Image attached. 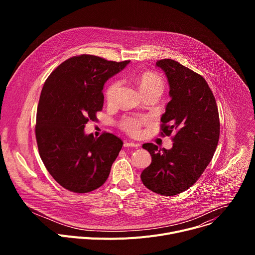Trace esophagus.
Listing matches in <instances>:
<instances>
[{
    "label": "esophagus",
    "mask_w": 255,
    "mask_h": 255,
    "mask_svg": "<svg viewBox=\"0 0 255 255\" xmlns=\"http://www.w3.org/2000/svg\"><path fill=\"white\" fill-rule=\"evenodd\" d=\"M138 146H139L138 143H134V142H130V141L124 142V147H138Z\"/></svg>",
    "instance_id": "esophagus-1"
}]
</instances>
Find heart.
Here are the masks:
<instances>
[{
	"mask_svg": "<svg viewBox=\"0 0 255 255\" xmlns=\"http://www.w3.org/2000/svg\"><path fill=\"white\" fill-rule=\"evenodd\" d=\"M135 81L139 85L142 93L145 95H147L149 93H159L162 94L164 90V82L161 79L160 76L153 71H143L141 74L137 75L135 77ZM120 88V83L117 80L112 81L110 84L108 85L106 92H105V97L106 100L109 104L114 103L116 100L118 91ZM146 122V120L143 118H133V117H126L120 122V127L122 130L127 132L130 135H138L140 133V129L142 125Z\"/></svg>",
	"mask_w": 255,
	"mask_h": 255,
	"instance_id": "1",
	"label": "heart"
}]
</instances>
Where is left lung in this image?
I'll return each mask as SVG.
<instances>
[{
    "label": "left lung",
    "instance_id": "8db88e82",
    "mask_svg": "<svg viewBox=\"0 0 255 255\" xmlns=\"http://www.w3.org/2000/svg\"><path fill=\"white\" fill-rule=\"evenodd\" d=\"M156 65L165 72L171 97L160 119V135L173 134V144L171 149L142 145L151 163L141 180L158 195L174 196L191 188L212 160L220 136L219 112L201 75L172 59L157 60Z\"/></svg>",
    "mask_w": 255,
    "mask_h": 255
}]
</instances>
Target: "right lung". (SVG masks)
<instances>
[{
    "label": "right lung",
    "instance_id": "obj_1",
    "mask_svg": "<svg viewBox=\"0 0 255 255\" xmlns=\"http://www.w3.org/2000/svg\"><path fill=\"white\" fill-rule=\"evenodd\" d=\"M129 62L77 55L59 64L44 83L36 115V141L48 172L70 192L90 193L104 185L123 146L112 133L95 138L84 129L102 111L104 84Z\"/></svg>",
    "mask_w": 255,
    "mask_h": 255
}]
</instances>
